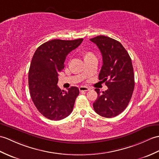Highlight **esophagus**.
Masks as SVG:
<instances>
[{
  "instance_id": "obj_1",
  "label": "esophagus",
  "mask_w": 159,
  "mask_h": 159,
  "mask_svg": "<svg viewBox=\"0 0 159 159\" xmlns=\"http://www.w3.org/2000/svg\"><path fill=\"white\" fill-rule=\"evenodd\" d=\"M90 90V88L88 87H85V86H81L79 87V91L83 92V91H89Z\"/></svg>"
}]
</instances>
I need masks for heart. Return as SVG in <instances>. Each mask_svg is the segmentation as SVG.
Returning <instances> with one entry per match:
<instances>
[{
	"label": "heart",
	"instance_id": "obj_1",
	"mask_svg": "<svg viewBox=\"0 0 159 159\" xmlns=\"http://www.w3.org/2000/svg\"><path fill=\"white\" fill-rule=\"evenodd\" d=\"M93 54L92 53H91V52H88V53H87L86 54H85V56H84V57H88V56H90V55H93Z\"/></svg>",
	"mask_w": 159,
	"mask_h": 159
}]
</instances>
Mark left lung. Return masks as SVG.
I'll list each match as a JSON object with an SVG mask.
<instances>
[{"label":"left lung","mask_w":159,"mask_h":159,"mask_svg":"<svg viewBox=\"0 0 159 159\" xmlns=\"http://www.w3.org/2000/svg\"><path fill=\"white\" fill-rule=\"evenodd\" d=\"M98 46L102 55L103 65L99 79L106 82L108 89L101 93L95 91L98 98L93 104L99 115L112 118L127 108L134 89V72L131 59L122 44L105 36L91 39Z\"/></svg>","instance_id":"obj_1"}]
</instances>
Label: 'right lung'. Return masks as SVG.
<instances>
[{
    "label": "right lung",
    "mask_w": 159,
    "mask_h": 159,
    "mask_svg": "<svg viewBox=\"0 0 159 159\" xmlns=\"http://www.w3.org/2000/svg\"><path fill=\"white\" fill-rule=\"evenodd\" d=\"M83 40H51L39 47L33 55L28 73L30 93L36 108L47 119L60 120L72 112L79 89L71 87L61 91L57 85L58 72L64 68L67 55Z\"/></svg>",
    "instance_id": "add662e5"
}]
</instances>
